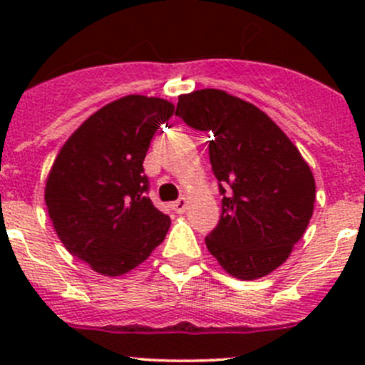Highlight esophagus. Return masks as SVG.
Masks as SVG:
<instances>
[{
	"mask_svg": "<svg viewBox=\"0 0 365 365\" xmlns=\"http://www.w3.org/2000/svg\"><path fill=\"white\" fill-rule=\"evenodd\" d=\"M187 206H188V200L185 197H182V199H178L177 202L171 204V207H173V211H177L178 215H183V212L187 211Z\"/></svg>",
	"mask_w": 365,
	"mask_h": 365,
	"instance_id": "34e87169",
	"label": "esophagus"
}]
</instances>
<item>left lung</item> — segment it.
Returning a JSON list of instances; mask_svg holds the SVG:
<instances>
[{
  "instance_id": "8db88e82",
  "label": "left lung",
  "mask_w": 365,
  "mask_h": 365,
  "mask_svg": "<svg viewBox=\"0 0 365 365\" xmlns=\"http://www.w3.org/2000/svg\"><path fill=\"white\" fill-rule=\"evenodd\" d=\"M175 115L212 139L209 161L223 209L207 250L238 279L273 273L314 211L316 182L300 150L266 113L220 89L180 96Z\"/></svg>"
}]
</instances>
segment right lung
<instances>
[{"label":"right lung","mask_w":365,"mask_h":365,"mask_svg":"<svg viewBox=\"0 0 365 365\" xmlns=\"http://www.w3.org/2000/svg\"><path fill=\"white\" fill-rule=\"evenodd\" d=\"M175 106L130 94L78 127L54 159L44 200L70 254L103 276L135 269L165 240L170 217L145 195V153Z\"/></svg>","instance_id":"obj_1"}]
</instances>
